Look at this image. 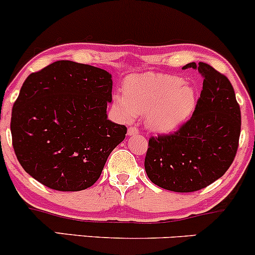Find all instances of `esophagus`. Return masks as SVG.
Instances as JSON below:
<instances>
[{
  "instance_id": "esophagus-1",
  "label": "esophagus",
  "mask_w": 255,
  "mask_h": 255,
  "mask_svg": "<svg viewBox=\"0 0 255 255\" xmlns=\"http://www.w3.org/2000/svg\"><path fill=\"white\" fill-rule=\"evenodd\" d=\"M139 133V129L136 127H129L128 128V135H135Z\"/></svg>"
}]
</instances>
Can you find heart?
<instances>
[{
	"label": "heart",
	"mask_w": 255,
	"mask_h": 255,
	"mask_svg": "<svg viewBox=\"0 0 255 255\" xmlns=\"http://www.w3.org/2000/svg\"><path fill=\"white\" fill-rule=\"evenodd\" d=\"M125 95L114 98L121 118L133 121L136 114H147L146 125L157 131L174 129L195 107L194 90L182 78L172 75H130L126 80Z\"/></svg>",
	"instance_id": "heart-1"
}]
</instances>
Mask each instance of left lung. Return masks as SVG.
<instances>
[{
	"mask_svg": "<svg viewBox=\"0 0 255 255\" xmlns=\"http://www.w3.org/2000/svg\"><path fill=\"white\" fill-rule=\"evenodd\" d=\"M198 69L203 89L192 118L170 134L151 136L145 170L157 186L171 192L203 189L229 169L239 147L241 110L229 79L210 64L183 67Z\"/></svg>",
	"mask_w": 255,
	"mask_h": 255,
	"instance_id": "left-lung-1",
	"label": "left lung"
}]
</instances>
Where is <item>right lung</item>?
Listing matches in <instances>:
<instances>
[{
    "label": "right lung",
    "instance_id": "add662e5",
    "mask_svg": "<svg viewBox=\"0 0 255 255\" xmlns=\"http://www.w3.org/2000/svg\"><path fill=\"white\" fill-rule=\"evenodd\" d=\"M113 80L104 69L56 61L32 73L13 105V148L24 170L55 191L89 188L127 127L108 120Z\"/></svg>",
    "mask_w": 255,
    "mask_h": 255
}]
</instances>
